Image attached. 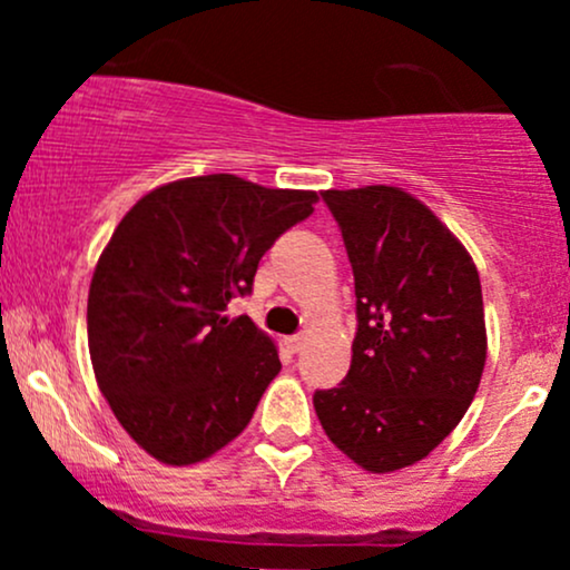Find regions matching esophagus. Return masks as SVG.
Masks as SVG:
<instances>
[{
  "instance_id": "obj_1",
  "label": "esophagus",
  "mask_w": 570,
  "mask_h": 570,
  "mask_svg": "<svg viewBox=\"0 0 570 570\" xmlns=\"http://www.w3.org/2000/svg\"><path fill=\"white\" fill-rule=\"evenodd\" d=\"M303 345H305V335H289V337H286V348H289L292 353L303 351Z\"/></svg>"
}]
</instances>
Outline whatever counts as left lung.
Returning <instances> with one entry per match:
<instances>
[{
	"mask_svg": "<svg viewBox=\"0 0 570 570\" xmlns=\"http://www.w3.org/2000/svg\"><path fill=\"white\" fill-rule=\"evenodd\" d=\"M356 286L351 370L313 407L367 472L426 458L469 410L485 367L480 273L434 214L399 187L322 193Z\"/></svg>",
	"mask_w": 570,
	"mask_h": 570,
	"instance_id": "obj_1",
	"label": "left lung"
}]
</instances>
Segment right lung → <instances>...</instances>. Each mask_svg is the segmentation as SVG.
<instances>
[{
  "label": "right lung",
  "mask_w": 570,
  "mask_h": 570,
  "mask_svg": "<svg viewBox=\"0 0 570 570\" xmlns=\"http://www.w3.org/2000/svg\"><path fill=\"white\" fill-rule=\"evenodd\" d=\"M316 200L233 174L189 176L117 225L90 281L88 348L115 417L153 458L198 463L248 426L281 362L227 305L252 294L263 254Z\"/></svg>",
  "instance_id": "1"
}]
</instances>
